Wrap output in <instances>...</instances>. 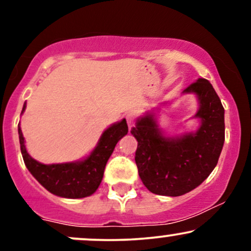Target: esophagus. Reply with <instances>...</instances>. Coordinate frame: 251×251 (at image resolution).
<instances>
[{
  "label": "esophagus",
  "instance_id": "esophagus-1",
  "mask_svg": "<svg viewBox=\"0 0 251 251\" xmlns=\"http://www.w3.org/2000/svg\"><path fill=\"white\" fill-rule=\"evenodd\" d=\"M138 117V113L137 111H134V109H131V111L127 112V114H126V120H127V124L129 126H132L135 122V119H137Z\"/></svg>",
  "mask_w": 251,
  "mask_h": 251
}]
</instances>
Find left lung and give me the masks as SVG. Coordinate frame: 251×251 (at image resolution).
I'll return each mask as SVG.
<instances>
[{"label":"left lung","instance_id":"obj_1","mask_svg":"<svg viewBox=\"0 0 251 251\" xmlns=\"http://www.w3.org/2000/svg\"><path fill=\"white\" fill-rule=\"evenodd\" d=\"M183 93H195L200 128L169 138L153 113L139 118L131 133L138 142L135 164L140 179L152 194L177 197L201 185L217 165L224 144V108L206 79H198Z\"/></svg>","mask_w":251,"mask_h":251}]
</instances>
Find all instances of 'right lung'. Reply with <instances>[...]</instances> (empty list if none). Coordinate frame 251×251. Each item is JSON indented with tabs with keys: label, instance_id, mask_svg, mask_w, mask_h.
Masks as SVG:
<instances>
[{
	"label": "right lung",
	"instance_id": "obj_1",
	"mask_svg": "<svg viewBox=\"0 0 251 251\" xmlns=\"http://www.w3.org/2000/svg\"><path fill=\"white\" fill-rule=\"evenodd\" d=\"M25 103L22 108L25 112ZM21 113V114H22ZM126 119L113 124L103 131L96 149L86 159L80 162L46 164L33 159L25 146V138L19 124V138L25 164L31 175L50 194L63 198H83L93 195L103 177L106 163L111 157L117 143L127 134Z\"/></svg>",
	"mask_w": 251,
	"mask_h": 251
}]
</instances>
